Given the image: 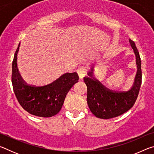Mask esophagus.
Wrapping results in <instances>:
<instances>
[{
	"instance_id": "esophagus-1",
	"label": "esophagus",
	"mask_w": 154,
	"mask_h": 154,
	"mask_svg": "<svg viewBox=\"0 0 154 154\" xmlns=\"http://www.w3.org/2000/svg\"><path fill=\"white\" fill-rule=\"evenodd\" d=\"M86 72H87V69L86 67L84 66L79 67L77 70V73L79 75L80 79H83V78L85 77V75H86Z\"/></svg>"
}]
</instances>
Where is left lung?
<instances>
[{
    "instance_id": "8db88e82",
    "label": "left lung",
    "mask_w": 154,
    "mask_h": 154,
    "mask_svg": "<svg viewBox=\"0 0 154 154\" xmlns=\"http://www.w3.org/2000/svg\"><path fill=\"white\" fill-rule=\"evenodd\" d=\"M137 58V72L132 88L128 91H114L92 79V72L89 77L83 78L87 85V103L92 113L100 119H111L121 116L131 109L136 102L142 82L141 60L139 52L133 41L129 40Z\"/></svg>"
}]
</instances>
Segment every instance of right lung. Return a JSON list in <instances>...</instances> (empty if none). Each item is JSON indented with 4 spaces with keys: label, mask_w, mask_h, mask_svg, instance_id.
Here are the masks:
<instances>
[{
    "label": "right lung",
    "mask_w": 154,
    "mask_h": 154,
    "mask_svg": "<svg viewBox=\"0 0 154 154\" xmlns=\"http://www.w3.org/2000/svg\"><path fill=\"white\" fill-rule=\"evenodd\" d=\"M20 45L14 54L11 75L13 89L18 102L25 111L34 116L42 118L55 116L61 110L67 93L79 82V76L75 72H68L44 86L28 85L22 79L17 67Z\"/></svg>",
    "instance_id": "obj_1"
}]
</instances>
